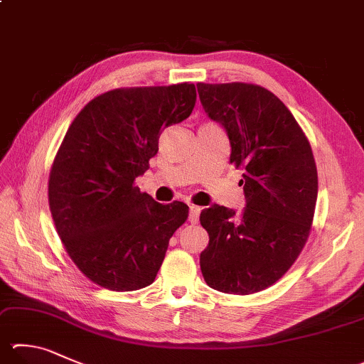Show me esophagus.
<instances>
[{
  "mask_svg": "<svg viewBox=\"0 0 364 364\" xmlns=\"http://www.w3.org/2000/svg\"><path fill=\"white\" fill-rule=\"evenodd\" d=\"M200 210H202V208L197 207V205H194V203L189 205V221L193 223V224H196L197 221H199Z\"/></svg>",
  "mask_w": 364,
  "mask_h": 364,
  "instance_id": "esophagus-1",
  "label": "esophagus"
}]
</instances>
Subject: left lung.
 Returning a JSON list of instances; mask_svg holds the SVG:
<instances>
[{
  "label": "left lung",
  "mask_w": 364,
  "mask_h": 364,
  "mask_svg": "<svg viewBox=\"0 0 364 364\" xmlns=\"http://www.w3.org/2000/svg\"><path fill=\"white\" fill-rule=\"evenodd\" d=\"M207 114L226 129L230 164L243 170L247 208L202 210L210 242L200 253L207 285L251 294L288 272L312 230L318 175L306 134L285 103L257 84H197Z\"/></svg>",
  "instance_id": "8db88e82"
}]
</instances>
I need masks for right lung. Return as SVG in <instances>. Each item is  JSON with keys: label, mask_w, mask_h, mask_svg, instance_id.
Instances as JSON below:
<instances>
[{"label": "right lung", "mask_w": 364, "mask_h": 364, "mask_svg": "<svg viewBox=\"0 0 364 364\" xmlns=\"http://www.w3.org/2000/svg\"><path fill=\"white\" fill-rule=\"evenodd\" d=\"M196 85L121 87L79 111L49 175V208L76 267L95 285L135 291L151 285L175 230L188 220L183 202L162 205L135 186L170 124L189 117Z\"/></svg>", "instance_id": "1"}]
</instances>
